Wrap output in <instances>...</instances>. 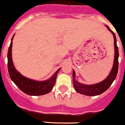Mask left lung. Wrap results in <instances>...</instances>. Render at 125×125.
Here are the masks:
<instances>
[{
	"label": "left lung",
	"instance_id": "8db88e82",
	"mask_svg": "<svg viewBox=\"0 0 125 125\" xmlns=\"http://www.w3.org/2000/svg\"><path fill=\"white\" fill-rule=\"evenodd\" d=\"M106 27L111 32L114 37L115 56L112 69L106 79L98 83L89 85L81 83L78 82L77 80H76L75 79L76 73H75L74 70L73 71V80L74 88L76 92L78 93L82 94L86 96H94L101 94L110 88L111 84L116 79L117 73H118V48L116 44V38L115 34L110 29L108 25H106Z\"/></svg>",
	"mask_w": 125,
	"mask_h": 125
}]
</instances>
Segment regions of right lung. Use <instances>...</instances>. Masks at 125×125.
I'll list each match as a JSON object with an SVG mask.
<instances>
[{"instance_id":"right-lung-1","label":"right lung","mask_w":125,"mask_h":125,"mask_svg":"<svg viewBox=\"0 0 125 125\" xmlns=\"http://www.w3.org/2000/svg\"><path fill=\"white\" fill-rule=\"evenodd\" d=\"M14 35L12 37L10 44L9 47L7 54L8 60V71L11 80L24 93L30 96H41L49 93L51 91L52 88L56 83V78L58 72L61 68L58 69L56 73L49 79L45 81H36L34 79L26 78L19 72L15 69L12 57V40Z\"/></svg>"}]
</instances>
